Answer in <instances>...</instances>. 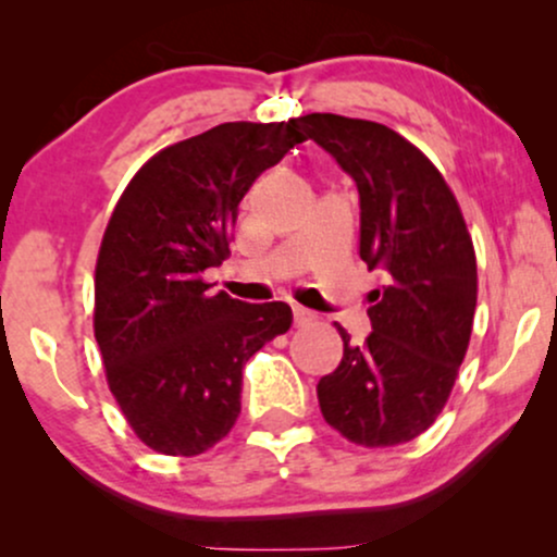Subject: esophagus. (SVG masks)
<instances>
[{
    "mask_svg": "<svg viewBox=\"0 0 557 557\" xmlns=\"http://www.w3.org/2000/svg\"><path fill=\"white\" fill-rule=\"evenodd\" d=\"M311 311H306V309H300V306H293V324H296V327H304V324H309L311 322Z\"/></svg>",
    "mask_w": 557,
    "mask_h": 557,
    "instance_id": "1",
    "label": "esophagus"
}]
</instances>
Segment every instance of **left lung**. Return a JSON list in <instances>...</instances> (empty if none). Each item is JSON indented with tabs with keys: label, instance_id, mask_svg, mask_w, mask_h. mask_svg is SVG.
<instances>
[{
	"label": "left lung",
	"instance_id": "obj_1",
	"mask_svg": "<svg viewBox=\"0 0 557 557\" xmlns=\"http://www.w3.org/2000/svg\"><path fill=\"white\" fill-rule=\"evenodd\" d=\"M356 181L359 257L385 274L372 335L343 337V361L317 385L332 430L363 447L419 437L443 413L471 341L476 253L443 172L393 127L314 112L293 120Z\"/></svg>",
	"mask_w": 557,
	"mask_h": 557
}]
</instances>
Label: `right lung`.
Masks as SVG:
<instances>
[{
	"label": "right lung",
	"mask_w": 557,
	"mask_h": 557,
	"mask_svg": "<svg viewBox=\"0 0 557 557\" xmlns=\"http://www.w3.org/2000/svg\"><path fill=\"white\" fill-rule=\"evenodd\" d=\"M290 123H222L157 151L101 238L94 335L131 430L162 456H201L240 413L246 361L290 330V306L214 293L238 203L296 144Z\"/></svg>",
	"instance_id": "1"
}]
</instances>
